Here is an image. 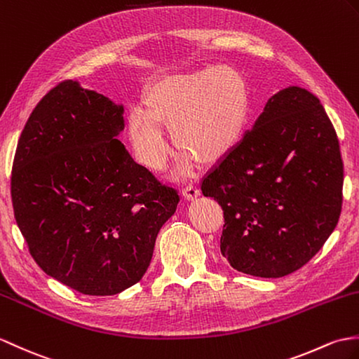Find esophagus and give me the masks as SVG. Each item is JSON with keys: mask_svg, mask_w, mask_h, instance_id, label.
<instances>
[{"mask_svg": "<svg viewBox=\"0 0 359 359\" xmlns=\"http://www.w3.org/2000/svg\"><path fill=\"white\" fill-rule=\"evenodd\" d=\"M198 188L193 183H187L185 188H183V196H185L188 200H194L198 197Z\"/></svg>", "mask_w": 359, "mask_h": 359, "instance_id": "34e87169", "label": "esophagus"}]
</instances>
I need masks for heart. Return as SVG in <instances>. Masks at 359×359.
Returning a JSON list of instances; mask_svg holds the SVG:
<instances>
[{
	"label": "heart",
	"instance_id": "heart-1",
	"mask_svg": "<svg viewBox=\"0 0 359 359\" xmlns=\"http://www.w3.org/2000/svg\"><path fill=\"white\" fill-rule=\"evenodd\" d=\"M245 78L228 65H210L191 73L165 76L145 93V110L135 108L128 133L136 159L151 171L165 168L170 145L161 125L170 128L183 157L180 170L223 159L243 136L249 118Z\"/></svg>",
	"mask_w": 359,
	"mask_h": 359
}]
</instances>
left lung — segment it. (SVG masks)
I'll return each mask as SVG.
<instances>
[{
	"mask_svg": "<svg viewBox=\"0 0 359 359\" xmlns=\"http://www.w3.org/2000/svg\"><path fill=\"white\" fill-rule=\"evenodd\" d=\"M343 180L338 136L320 99L287 87L200 188L222 206L220 251L232 268L278 278L326 243L339 220Z\"/></svg>",
	"mask_w": 359,
	"mask_h": 359,
	"instance_id": "obj_1",
	"label": "left lung"
}]
</instances>
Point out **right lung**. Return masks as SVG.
<instances>
[{
	"mask_svg": "<svg viewBox=\"0 0 359 359\" xmlns=\"http://www.w3.org/2000/svg\"><path fill=\"white\" fill-rule=\"evenodd\" d=\"M122 114V105L64 81L32 111L13 159V212L30 255L84 295L140 281L180 200L125 149Z\"/></svg>",
	"mask_w": 359,
	"mask_h": 359,
	"instance_id": "add662e5",
	"label": "right lung"
}]
</instances>
